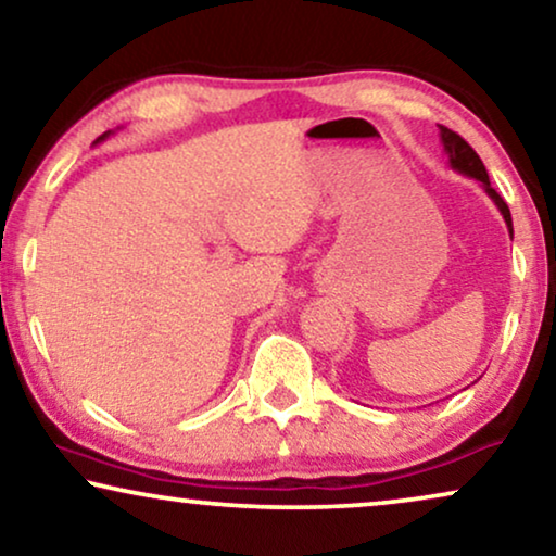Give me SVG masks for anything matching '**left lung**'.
<instances>
[{"mask_svg": "<svg viewBox=\"0 0 556 556\" xmlns=\"http://www.w3.org/2000/svg\"><path fill=\"white\" fill-rule=\"evenodd\" d=\"M440 141H443V149H445V154H447V164H451V169H455L458 174H466V177H470V179L481 181V187L485 189V194L491 197L493 204H496L501 215H504V223H506L508 232H511V238H514L511 212H508V204L504 202V197H501L496 189L491 187L489 172H485L481 156H478L476 151L470 149V143L466 139H460L458 134L451 131V128H445V126H440Z\"/></svg>", "mask_w": 556, "mask_h": 556, "instance_id": "8db88e82", "label": "left lung"}]
</instances>
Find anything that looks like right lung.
<instances>
[{
	"mask_svg": "<svg viewBox=\"0 0 556 556\" xmlns=\"http://www.w3.org/2000/svg\"><path fill=\"white\" fill-rule=\"evenodd\" d=\"M113 131H105L103 136H98V139H96V143H101V141H105V139H109V136H111Z\"/></svg>",
	"mask_w": 556,
	"mask_h": 556,
	"instance_id": "add662e5",
	"label": "right lung"
}]
</instances>
